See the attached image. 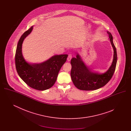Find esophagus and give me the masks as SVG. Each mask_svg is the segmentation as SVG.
Segmentation results:
<instances>
[{
  "label": "esophagus",
  "mask_w": 131,
  "mask_h": 131,
  "mask_svg": "<svg viewBox=\"0 0 131 131\" xmlns=\"http://www.w3.org/2000/svg\"><path fill=\"white\" fill-rule=\"evenodd\" d=\"M71 59H72V54H69L68 55V58H67V60L68 61H70Z\"/></svg>",
  "instance_id": "1"
}]
</instances>
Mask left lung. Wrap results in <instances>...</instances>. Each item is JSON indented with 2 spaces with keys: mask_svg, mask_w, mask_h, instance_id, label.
Here are the masks:
<instances>
[{
  "mask_svg": "<svg viewBox=\"0 0 131 131\" xmlns=\"http://www.w3.org/2000/svg\"><path fill=\"white\" fill-rule=\"evenodd\" d=\"M107 33L114 51L112 65L103 74L93 72L84 64L80 55L77 54L76 57H73L71 60V79L77 88L82 90H96L105 86L112 79L116 68L117 59V52L113 42L112 34L108 31Z\"/></svg>",
  "mask_w": 131,
  "mask_h": 131,
  "instance_id": "left-lung-1",
  "label": "left lung"
}]
</instances>
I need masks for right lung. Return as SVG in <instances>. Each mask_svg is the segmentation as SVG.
<instances>
[{
    "label": "right lung",
    "instance_id": "1",
    "mask_svg": "<svg viewBox=\"0 0 131 131\" xmlns=\"http://www.w3.org/2000/svg\"><path fill=\"white\" fill-rule=\"evenodd\" d=\"M32 29L33 26H31L19 40L15 54L16 68L20 78L29 86L38 90H45L52 87L56 82L58 73L66 61L68 55H56L39 64L27 62L23 56L22 44Z\"/></svg>",
    "mask_w": 131,
    "mask_h": 131
}]
</instances>
